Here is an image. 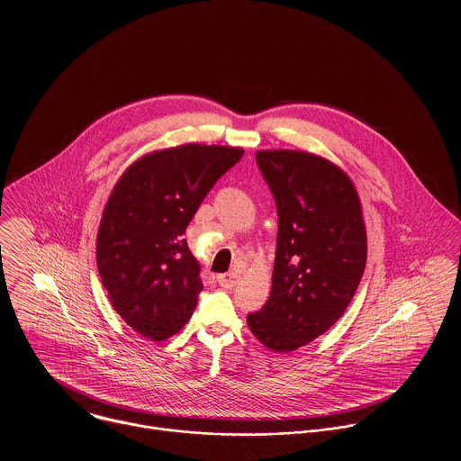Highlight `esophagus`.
I'll return each mask as SVG.
<instances>
[{
	"instance_id": "1",
	"label": "esophagus",
	"mask_w": 461,
	"mask_h": 461,
	"mask_svg": "<svg viewBox=\"0 0 461 461\" xmlns=\"http://www.w3.org/2000/svg\"><path fill=\"white\" fill-rule=\"evenodd\" d=\"M239 281V276L235 272H230V274H221L217 276V283L222 286V288H233Z\"/></svg>"
}]
</instances>
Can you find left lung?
<instances>
[{
	"mask_svg": "<svg viewBox=\"0 0 461 461\" xmlns=\"http://www.w3.org/2000/svg\"><path fill=\"white\" fill-rule=\"evenodd\" d=\"M279 217L270 297L248 314L256 339L288 354L325 334L350 304L366 267L367 239L357 189L325 157L258 150Z\"/></svg>",
	"mask_w": 461,
	"mask_h": 461,
	"instance_id": "obj_1",
	"label": "left lung"
}]
</instances>
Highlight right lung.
I'll return each mask as SVG.
<instances>
[{"label":"right lung","mask_w":461,"mask_h":461,"mask_svg":"<svg viewBox=\"0 0 461 461\" xmlns=\"http://www.w3.org/2000/svg\"><path fill=\"white\" fill-rule=\"evenodd\" d=\"M242 149L185 143L141 155L114 184L97 233V267L113 309L162 341L189 321L203 290L185 228Z\"/></svg>","instance_id":"obj_1"}]
</instances>
